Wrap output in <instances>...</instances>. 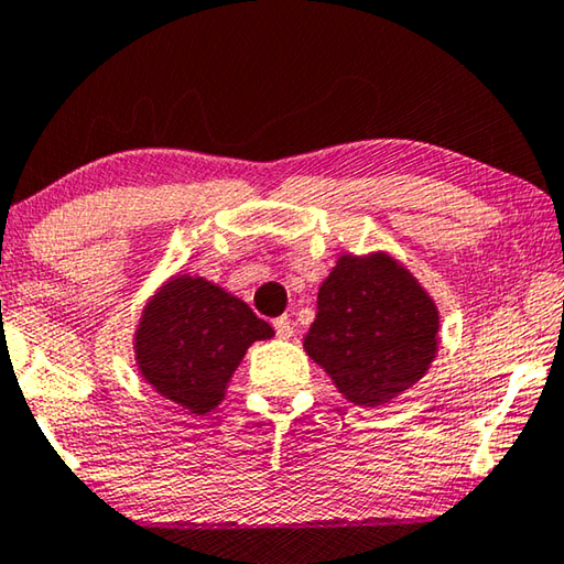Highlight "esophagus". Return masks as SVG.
<instances>
[{"instance_id":"obj_1","label":"esophagus","mask_w":564,"mask_h":564,"mask_svg":"<svg viewBox=\"0 0 564 564\" xmlns=\"http://www.w3.org/2000/svg\"><path fill=\"white\" fill-rule=\"evenodd\" d=\"M273 330H275V336H279V338H291V336H293L291 318H289V316L275 318V321H273Z\"/></svg>"}]
</instances>
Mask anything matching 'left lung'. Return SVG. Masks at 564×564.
I'll return each mask as SVG.
<instances>
[{"instance_id":"1","label":"left lung","mask_w":564,"mask_h":564,"mask_svg":"<svg viewBox=\"0 0 564 564\" xmlns=\"http://www.w3.org/2000/svg\"><path fill=\"white\" fill-rule=\"evenodd\" d=\"M432 299L389 256H344L318 291L311 359L359 406H379L424 377L436 354Z\"/></svg>"}]
</instances>
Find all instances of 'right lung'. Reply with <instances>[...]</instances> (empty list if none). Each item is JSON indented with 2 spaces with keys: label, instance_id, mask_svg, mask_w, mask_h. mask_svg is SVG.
<instances>
[{
  "label": "right lung",
  "instance_id": "add662e5",
  "mask_svg": "<svg viewBox=\"0 0 564 564\" xmlns=\"http://www.w3.org/2000/svg\"><path fill=\"white\" fill-rule=\"evenodd\" d=\"M273 330L205 279L170 281L148 303L138 328V364L160 394L193 414L218 406L246 348Z\"/></svg>",
  "mask_w": 564,
  "mask_h": 564
}]
</instances>
